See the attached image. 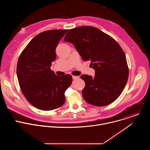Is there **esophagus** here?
Wrapping results in <instances>:
<instances>
[{"mask_svg":"<svg viewBox=\"0 0 150 150\" xmlns=\"http://www.w3.org/2000/svg\"><path fill=\"white\" fill-rule=\"evenodd\" d=\"M79 77L78 76H72V79H78Z\"/></svg>","mask_w":150,"mask_h":150,"instance_id":"obj_1","label":"esophagus"}]
</instances>
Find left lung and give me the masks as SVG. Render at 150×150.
I'll use <instances>...</instances> for the list:
<instances>
[{"label": "left lung", "mask_w": 150, "mask_h": 150, "mask_svg": "<svg viewBox=\"0 0 150 150\" xmlns=\"http://www.w3.org/2000/svg\"><path fill=\"white\" fill-rule=\"evenodd\" d=\"M64 41L71 42L84 61L90 60L94 77L82 75V96L88 103L104 106L115 101L122 93L129 76L125 54L112 37L98 28L81 26L71 29Z\"/></svg>", "instance_id": "left-lung-1"}]
</instances>
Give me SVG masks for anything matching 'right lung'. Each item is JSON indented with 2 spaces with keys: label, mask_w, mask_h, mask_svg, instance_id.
Here are the masks:
<instances>
[{
  "label": "right lung",
  "mask_w": 150,
  "mask_h": 150,
  "mask_svg": "<svg viewBox=\"0 0 150 150\" xmlns=\"http://www.w3.org/2000/svg\"><path fill=\"white\" fill-rule=\"evenodd\" d=\"M68 30H52L35 36L21 53L16 74L23 94L35 108L52 110L63 105L65 92L71 85L72 77L55 75L51 71L56 57V48Z\"/></svg>",
  "instance_id": "obj_1"
}]
</instances>
